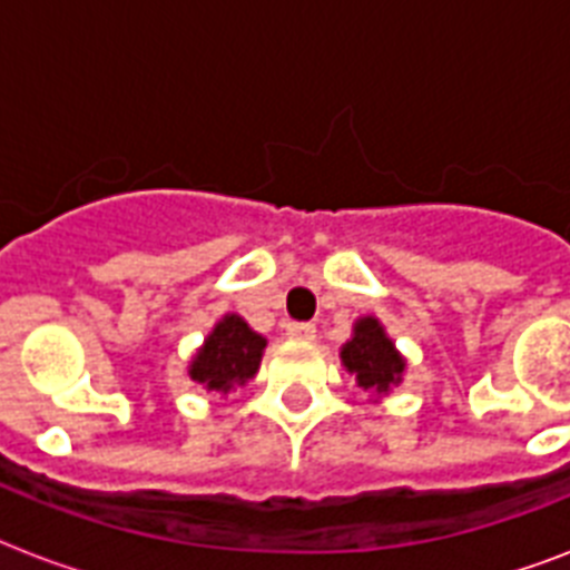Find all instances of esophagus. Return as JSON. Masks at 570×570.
I'll return each mask as SVG.
<instances>
[{"instance_id": "obj_1", "label": "esophagus", "mask_w": 570, "mask_h": 570, "mask_svg": "<svg viewBox=\"0 0 570 570\" xmlns=\"http://www.w3.org/2000/svg\"><path fill=\"white\" fill-rule=\"evenodd\" d=\"M286 334L293 340H304V343H307V340L316 337V325H311V322H289V325H286Z\"/></svg>"}]
</instances>
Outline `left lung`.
I'll list each match as a JSON object with an SVG mask.
<instances>
[{
    "label": "left lung",
    "mask_w": 570,
    "mask_h": 570,
    "mask_svg": "<svg viewBox=\"0 0 570 570\" xmlns=\"http://www.w3.org/2000/svg\"><path fill=\"white\" fill-rule=\"evenodd\" d=\"M340 361L348 373L355 375L357 387L373 390L375 396L390 393L405 375V357L399 355L393 340L375 316H364L355 322L352 340L340 348Z\"/></svg>",
    "instance_id": "obj_1"
}]
</instances>
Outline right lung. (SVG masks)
Masks as SVG:
<instances>
[{"label":"right lung","instance_id":"1","mask_svg":"<svg viewBox=\"0 0 570 570\" xmlns=\"http://www.w3.org/2000/svg\"><path fill=\"white\" fill-rule=\"evenodd\" d=\"M263 348H266V337L250 331L242 316L227 313L215 322L204 346L191 357L189 379L215 393H230L233 387H242L245 381L257 375Z\"/></svg>","mask_w":570,"mask_h":570}]
</instances>
